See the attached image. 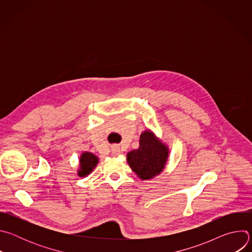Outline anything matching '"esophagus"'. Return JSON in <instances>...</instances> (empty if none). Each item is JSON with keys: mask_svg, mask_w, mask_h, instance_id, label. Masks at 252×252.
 Listing matches in <instances>:
<instances>
[{"mask_svg": "<svg viewBox=\"0 0 252 252\" xmlns=\"http://www.w3.org/2000/svg\"><path fill=\"white\" fill-rule=\"evenodd\" d=\"M119 154H120V151H119L118 149H114V150H113V155H116V156H117V155H119Z\"/></svg>", "mask_w": 252, "mask_h": 252, "instance_id": "34e87169", "label": "esophagus"}]
</instances>
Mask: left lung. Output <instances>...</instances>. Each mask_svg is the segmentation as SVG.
<instances>
[{
	"label": "left lung",
	"mask_w": 252,
	"mask_h": 252,
	"mask_svg": "<svg viewBox=\"0 0 252 252\" xmlns=\"http://www.w3.org/2000/svg\"><path fill=\"white\" fill-rule=\"evenodd\" d=\"M168 156L167 149L150 130L140 134L139 148L127 154L130 168L141 178L150 179L159 174Z\"/></svg>",
	"instance_id": "8db88e82"
}]
</instances>
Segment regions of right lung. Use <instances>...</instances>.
<instances>
[{"instance_id": "right-lung-1", "label": "right lung", "mask_w": 252, "mask_h": 252, "mask_svg": "<svg viewBox=\"0 0 252 252\" xmlns=\"http://www.w3.org/2000/svg\"><path fill=\"white\" fill-rule=\"evenodd\" d=\"M81 170L79 174L81 176L88 175L97 163V158L91 153H84L81 157Z\"/></svg>"}]
</instances>
